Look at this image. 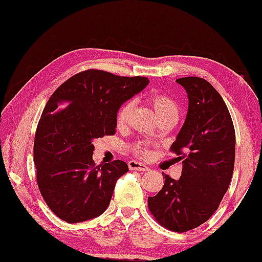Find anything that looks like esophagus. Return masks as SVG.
<instances>
[{
	"label": "esophagus",
	"mask_w": 262,
	"mask_h": 262,
	"mask_svg": "<svg viewBox=\"0 0 262 262\" xmlns=\"http://www.w3.org/2000/svg\"><path fill=\"white\" fill-rule=\"evenodd\" d=\"M128 167H129V169H132V171H142V172H146L149 169L147 166L144 165V164H141V163L135 162V161L128 162Z\"/></svg>",
	"instance_id": "esophagus-1"
}]
</instances>
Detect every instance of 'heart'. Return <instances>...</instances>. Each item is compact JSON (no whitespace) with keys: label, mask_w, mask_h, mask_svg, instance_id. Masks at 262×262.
<instances>
[{"label":"heart","mask_w":262,"mask_h":262,"mask_svg":"<svg viewBox=\"0 0 262 262\" xmlns=\"http://www.w3.org/2000/svg\"><path fill=\"white\" fill-rule=\"evenodd\" d=\"M147 101L153 107L156 116L159 119L162 118H173L178 119L180 114V108L172 97L165 94H151L147 97ZM133 112V102L126 101L121 105L116 113V124L119 127H124L128 123L130 114ZM133 153L142 157V159H149L151 155L150 146L145 142H138L134 144L132 147Z\"/></svg>","instance_id":"b5f03b06"}]
</instances>
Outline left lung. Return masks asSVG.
<instances>
[{
	"label": "left lung",
	"instance_id": "1",
	"mask_svg": "<svg viewBox=\"0 0 262 262\" xmlns=\"http://www.w3.org/2000/svg\"><path fill=\"white\" fill-rule=\"evenodd\" d=\"M188 97L185 123L171 151L182 161L180 180L168 175L162 190L148 196V210L157 223L186 232L206 222L216 211L232 179L235 132L226 102L203 78L176 79Z\"/></svg>",
	"mask_w": 262,
	"mask_h": 262
}]
</instances>
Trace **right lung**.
Instances as JSON below:
<instances>
[{
	"instance_id": "obj_1",
	"label": "right lung",
	"mask_w": 262,
	"mask_h": 262,
	"mask_svg": "<svg viewBox=\"0 0 262 262\" xmlns=\"http://www.w3.org/2000/svg\"><path fill=\"white\" fill-rule=\"evenodd\" d=\"M148 82L146 77L88 69L60 84L48 100L36 127L33 161L41 195L61 220L87 221L108 208L128 165L116 160L96 166L93 142L115 135L118 108Z\"/></svg>"
}]
</instances>
